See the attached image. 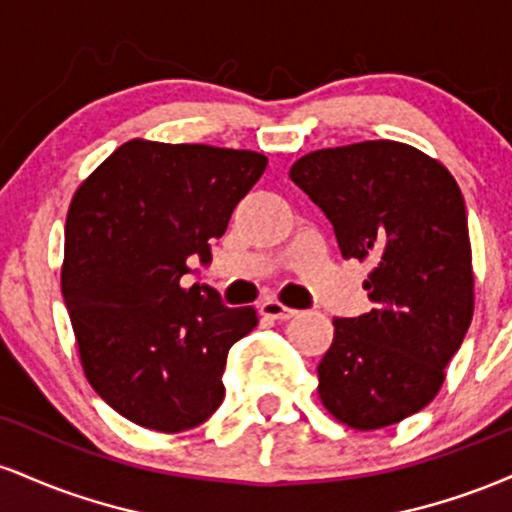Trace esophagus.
I'll return each instance as SVG.
<instances>
[{"mask_svg":"<svg viewBox=\"0 0 512 512\" xmlns=\"http://www.w3.org/2000/svg\"><path fill=\"white\" fill-rule=\"evenodd\" d=\"M260 313L264 317H269V320H291V317L296 315V310L286 308V305H281L279 301H262Z\"/></svg>","mask_w":512,"mask_h":512,"instance_id":"34e87169","label":"esophagus"}]
</instances>
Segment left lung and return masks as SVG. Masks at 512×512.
<instances>
[{"instance_id": "left-lung-1", "label": "left lung", "mask_w": 512, "mask_h": 512, "mask_svg": "<svg viewBox=\"0 0 512 512\" xmlns=\"http://www.w3.org/2000/svg\"><path fill=\"white\" fill-rule=\"evenodd\" d=\"M291 180L327 216L344 260L368 262L370 313L334 317L320 399L358 431L392 426L438 395L474 310L460 187L438 161L390 139L322 149Z\"/></svg>"}]
</instances>
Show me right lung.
Masks as SVG:
<instances>
[{
  "mask_svg": "<svg viewBox=\"0 0 512 512\" xmlns=\"http://www.w3.org/2000/svg\"><path fill=\"white\" fill-rule=\"evenodd\" d=\"M267 168L255 151L122 144L76 190L64 228L62 293L81 366L98 397L132 424L180 433L223 402L228 349L257 325L207 284L182 289L190 257Z\"/></svg>",
  "mask_w": 512,
  "mask_h": 512,
  "instance_id": "1",
  "label": "right lung"
}]
</instances>
